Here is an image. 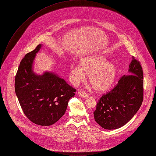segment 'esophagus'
Here are the masks:
<instances>
[{
	"label": "esophagus",
	"mask_w": 156,
	"mask_h": 156,
	"mask_svg": "<svg viewBox=\"0 0 156 156\" xmlns=\"http://www.w3.org/2000/svg\"><path fill=\"white\" fill-rule=\"evenodd\" d=\"M78 95H79L80 97H83V98H86V97H88L87 94H86V93H85V92H81V91H80V92H78Z\"/></svg>",
	"instance_id": "34e87169"
}]
</instances>
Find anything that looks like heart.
Wrapping results in <instances>:
<instances>
[{"mask_svg": "<svg viewBox=\"0 0 156 156\" xmlns=\"http://www.w3.org/2000/svg\"><path fill=\"white\" fill-rule=\"evenodd\" d=\"M89 75V82L94 89L99 93L108 91L115 81L116 66L101 55H94L81 58L79 66H73L69 71L70 81L77 84Z\"/></svg>", "mask_w": 156, "mask_h": 156, "instance_id": "b5f03b06", "label": "heart"}]
</instances>
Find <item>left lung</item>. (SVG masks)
Masks as SVG:
<instances>
[{
  "instance_id": "left-lung-1",
  "label": "left lung",
  "mask_w": 156,
  "mask_h": 156,
  "mask_svg": "<svg viewBox=\"0 0 156 156\" xmlns=\"http://www.w3.org/2000/svg\"><path fill=\"white\" fill-rule=\"evenodd\" d=\"M129 74L98 100L94 112L96 122L108 130L119 129L137 113L143 99V73L140 62L132 56Z\"/></svg>"
}]
</instances>
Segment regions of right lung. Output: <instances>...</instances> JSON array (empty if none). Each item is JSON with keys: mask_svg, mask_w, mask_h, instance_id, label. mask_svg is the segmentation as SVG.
I'll list each match as a JSON object with an SVG mask.
<instances>
[{"mask_svg": "<svg viewBox=\"0 0 156 156\" xmlns=\"http://www.w3.org/2000/svg\"><path fill=\"white\" fill-rule=\"evenodd\" d=\"M42 46L27 53L21 61L15 76V89L24 113L35 124L49 126L56 123L65 114L69 100L76 89L58 74L34 71L36 54Z\"/></svg>", "mask_w": 156, "mask_h": 156, "instance_id": "obj_1", "label": "right lung"}]
</instances>
